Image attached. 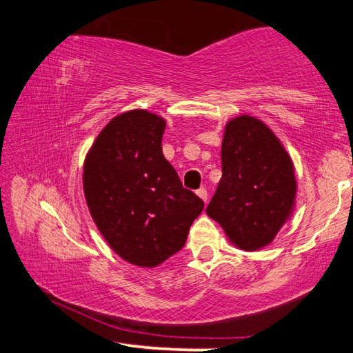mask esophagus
<instances>
[{"label": "esophagus", "mask_w": 353, "mask_h": 353, "mask_svg": "<svg viewBox=\"0 0 353 353\" xmlns=\"http://www.w3.org/2000/svg\"><path fill=\"white\" fill-rule=\"evenodd\" d=\"M196 193H198V196L201 199H204V201H207V198H208V193H207V188H204V187H201L198 191H196Z\"/></svg>", "instance_id": "34e87169"}]
</instances>
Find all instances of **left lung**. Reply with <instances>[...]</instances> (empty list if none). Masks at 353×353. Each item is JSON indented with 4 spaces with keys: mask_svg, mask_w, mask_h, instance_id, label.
<instances>
[{
    "mask_svg": "<svg viewBox=\"0 0 353 353\" xmlns=\"http://www.w3.org/2000/svg\"><path fill=\"white\" fill-rule=\"evenodd\" d=\"M223 177L207 214L238 248L270 244L294 205L291 159L260 119L243 115L227 123L221 148Z\"/></svg>",
    "mask_w": 353,
    "mask_h": 353,
    "instance_id": "1",
    "label": "left lung"
}]
</instances>
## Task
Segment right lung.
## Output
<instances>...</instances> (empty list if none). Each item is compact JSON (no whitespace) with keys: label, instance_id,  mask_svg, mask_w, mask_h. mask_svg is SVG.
I'll return each mask as SVG.
<instances>
[{"label":"right lung","instance_id":"add662e5","mask_svg":"<svg viewBox=\"0 0 353 353\" xmlns=\"http://www.w3.org/2000/svg\"><path fill=\"white\" fill-rule=\"evenodd\" d=\"M165 126L146 110L118 115L83 163V193L94 223L119 256L139 266H157L179 252L204 208L165 159Z\"/></svg>","mask_w":353,"mask_h":353}]
</instances>
